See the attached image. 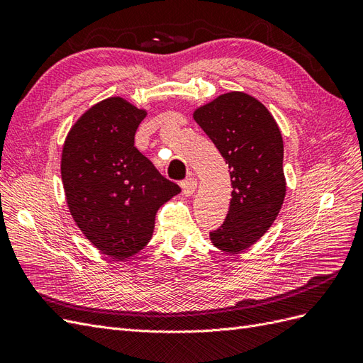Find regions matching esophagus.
<instances>
[{"label":"esophagus","instance_id":"1","mask_svg":"<svg viewBox=\"0 0 363 363\" xmlns=\"http://www.w3.org/2000/svg\"><path fill=\"white\" fill-rule=\"evenodd\" d=\"M182 189H183L184 195H188V196L192 195L195 192V189H196V179L189 177V179L183 180L182 182Z\"/></svg>","mask_w":363,"mask_h":363}]
</instances>
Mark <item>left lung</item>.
Masks as SVG:
<instances>
[{"label":"left lung","instance_id":"obj_1","mask_svg":"<svg viewBox=\"0 0 363 363\" xmlns=\"http://www.w3.org/2000/svg\"><path fill=\"white\" fill-rule=\"evenodd\" d=\"M194 119L225 159L233 188L228 213L211 240L225 252L244 251L268 232L286 194L279 125L244 92L218 96L196 108Z\"/></svg>","mask_w":363,"mask_h":363}]
</instances>
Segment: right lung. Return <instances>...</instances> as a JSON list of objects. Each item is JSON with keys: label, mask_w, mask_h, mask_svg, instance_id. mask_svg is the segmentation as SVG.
I'll return each mask as SVG.
<instances>
[{"label": "right lung", "mask_w": 363, "mask_h": 363, "mask_svg": "<svg viewBox=\"0 0 363 363\" xmlns=\"http://www.w3.org/2000/svg\"><path fill=\"white\" fill-rule=\"evenodd\" d=\"M145 115L124 98H107L77 121L63 145L62 182L74 221L116 260L150 242L159 207L182 191L135 147Z\"/></svg>", "instance_id": "right-lung-1"}]
</instances>
